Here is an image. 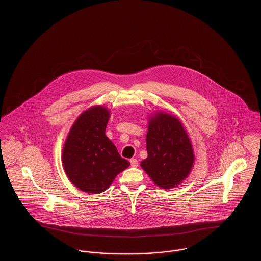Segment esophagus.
<instances>
[{
    "instance_id": "34e87169",
    "label": "esophagus",
    "mask_w": 261,
    "mask_h": 261,
    "mask_svg": "<svg viewBox=\"0 0 261 261\" xmlns=\"http://www.w3.org/2000/svg\"><path fill=\"white\" fill-rule=\"evenodd\" d=\"M130 164H131L132 167H137L138 166V161H137L136 159H131L130 160Z\"/></svg>"
}]
</instances>
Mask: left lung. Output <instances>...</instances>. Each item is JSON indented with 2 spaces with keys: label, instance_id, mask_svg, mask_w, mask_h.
Returning a JSON list of instances; mask_svg holds the SVG:
<instances>
[{
  "label": "left lung",
  "instance_id": "1",
  "mask_svg": "<svg viewBox=\"0 0 261 261\" xmlns=\"http://www.w3.org/2000/svg\"><path fill=\"white\" fill-rule=\"evenodd\" d=\"M146 142L148 158L141 166L154 184L171 189L182 183L191 172L195 155L181 121L171 114L158 112L149 117Z\"/></svg>",
  "mask_w": 261,
  "mask_h": 261
}]
</instances>
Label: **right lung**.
<instances>
[{"label":"right lung","instance_id":"obj_1","mask_svg":"<svg viewBox=\"0 0 261 261\" xmlns=\"http://www.w3.org/2000/svg\"><path fill=\"white\" fill-rule=\"evenodd\" d=\"M110 112L101 106L82 112L72 125L62 149V164L79 190L99 194L111 186L130 162L122 159L106 136Z\"/></svg>","mask_w":261,"mask_h":261}]
</instances>
